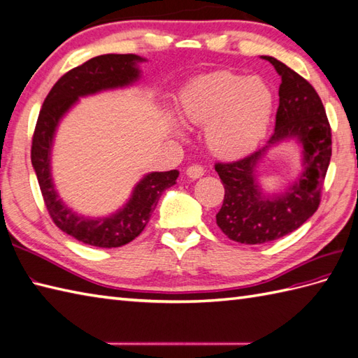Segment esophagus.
<instances>
[{"instance_id": "esophagus-1", "label": "esophagus", "mask_w": 358, "mask_h": 358, "mask_svg": "<svg viewBox=\"0 0 358 358\" xmlns=\"http://www.w3.org/2000/svg\"><path fill=\"white\" fill-rule=\"evenodd\" d=\"M186 176H187L189 178L196 180V178H199V177H203V176H204V168H203V166H199V164H192V166H189L187 171H186Z\"/></svg>"}]
</instances>
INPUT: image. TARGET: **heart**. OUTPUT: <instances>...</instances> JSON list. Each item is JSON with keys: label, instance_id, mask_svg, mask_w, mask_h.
Returning a JSON list of instances; mask_svg holds the SVG:
<instances>
[{"label": "heart", "instance_id": "obj_1", "mask_svg": "<svg viewBox=\"0 0 358 358\" xmlns=\"http://www.w3.org/2000/svg\"><path fill=\"white\" fill-rule=\"evenodd\" d=\"M177 110L182 122L206 127V145L215 157L231 160L250 154L267 134L274 96L259 78L218 71L182 88Z\"/></svg>", "mask_w": 358, "mask_h": 358}]
</instances>
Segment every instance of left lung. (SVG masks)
Segmentation results:
<instances>
[{
    "label": "left lung",
    "mask_w": 358,
    "mask_h": 358,
    "mask_svg": "<svg viewBox=\"0 0 358 358\" xmlns=\"http://www.w3.org/2000/svg\"><path fill=\"white\" fill-rule=\"evenodd\" d=\"M261 57L282 80L273 136L244 159L215 164L226 190L217 213L218 227L231 241L252 245L292 234L313 217L331 160V128L319 94L285 64L271 56ZM285 141L301 148L303 171L284 193L268 194L260 186L257 168L270 148Z\"/></svg>",
    "instance_id": "1"
}]
</instances>
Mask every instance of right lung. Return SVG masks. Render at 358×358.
I'll return each instance as SVG.
<instances>
[{
	"label": "right lung",
	"instance_id": "1",
	"mask_svg": "<svg viewBox=\"0 0 358 358\" xmlns=\"http://www.w3.org/2000/svg\"><path fill=\"white\" fill-rule=\"evenodd\" d=\"M137 55H101L65 73L45 97L31 140V164L41 192L53 222L64 234L80 243L113 248L136 239L155 209L163 190L173 186L178 171L149 172L134 186L131 196L117 212L108 217H84L66 206L55 189L52 177V149L57 127L79 97L134 85L141 76Z\"/></svg>",
	"mask_w": 358,
	"mask_h": 358
}]
</instances>
